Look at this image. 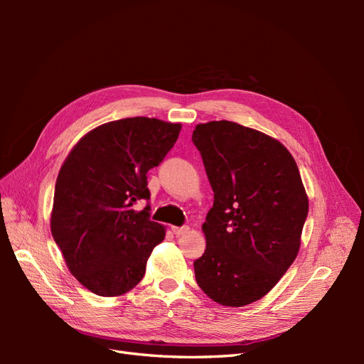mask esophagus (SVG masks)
Listing matches in <instances>:
<instances>
[{
    "mask_svg": "<svg viewBox=\"0 0 364 364\" xmlns=\"http://www.w3.org/2000/svg\"><path fill=\"white\" fill-rule=\"evenodd\" d=\"M171 230H173V234H174L176 237H182V235H185L186 232H188L190 228H188V226H182V228L173 226V228H171Z\"/></svg>",
    "mask_w": 364,
    "mask_h": 364,
    "instance_id": "34e87169",
    "label": "esophagus"
}]
</instances>
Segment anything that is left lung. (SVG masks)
<instances>
[{"instance_id":"obj_1","label":"left lung","mask_w":364,"mask_h":364,"mask_svg":"<svg viewBox=\"0 0 364 364\" xmlns=\"http://www.w3.org/2000/svg\"><path fill=\"white\" fill-rule=\"evenodd\" d=\"M193 142L214 191L196 281L214 302L245 306L266 296L296 259L305 186L291 153L259 130L209 121L196 126Z\"/></svg>"}]
</instances>
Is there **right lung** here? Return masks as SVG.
I'll return each instance as SVG.
<instances>
[{
  "instance_id": "obj_1",
  "label": "right lung",
  "mask_w": 364,
  "mask_h": 364,
  "mask_svg": "<svg viewBox=\"0 0 364 364\" xmlns=\"http://www.w3.org/2000/svg\"><path fill=\"white\" fill-rule=\"evenodd\" d=\"M182 124L135 117L105 123L79 139L63 161L50 228L67 267L98 296L136 287L165 228L149 218L147 171L178 141Z\"/></svg>"
}]
</instances>
